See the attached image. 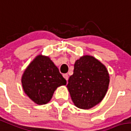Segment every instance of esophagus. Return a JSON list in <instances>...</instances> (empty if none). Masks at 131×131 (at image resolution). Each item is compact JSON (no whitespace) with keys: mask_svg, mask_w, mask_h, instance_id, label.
I'll list each match as a JSON object with an SVG mask.
<instances>
[{"mask_svg":"<svg viewBox=\"0 0 131 131\" xmlns=\"http://www.w3.org/2000/svg\"><path fill=\"white\" fill-rule=\"evenodd\" d=\"M63 77H64V79L67 80V82H68V79H69V76H68V74H67V73L66 74H63Z\"/></svg>","mask_w":131,"mask_h":131,"instance_id":"esophagus-1","label":"esophagus"}]
</instances>
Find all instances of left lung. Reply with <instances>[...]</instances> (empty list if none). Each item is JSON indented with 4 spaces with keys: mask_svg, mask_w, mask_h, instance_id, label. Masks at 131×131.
<instances>
[{
    "mask_svg": "<svg viewBox=\"0 0 131 131\" xmlns=\"http://www.w3.org/2000/svg\"><path fill=\"white\" fill-rule=\"evenodd\" d=\"M109 82L106 67L93 56L85 55L75 62L67 88L77 107L90 109L105 97Z\"/></svg>",
    "mask_w": 131,
    "mask_h": 131,
    "instance_id": "left-lung-1",
    "label": "left lung"
}]
</instances>
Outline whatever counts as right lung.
<instances>
[{
  "label": "right lung",
  "mask_w": 131,
  "mask_h": 131,
  "mask_svg": "<svg viewBox=\"0 0 131 131\" xmlns=\"http://www.w3.org/2000/svg\"><path fill=\"white\" fill-rule=\"evenodd\" d=\"M21 82L31 100L38 105H45L51 101L58 87L66 84V80L50 58L39 54L25 69Z\"/></svg>",
  "instance_id": "right-lung-1"
}]
</instances>
